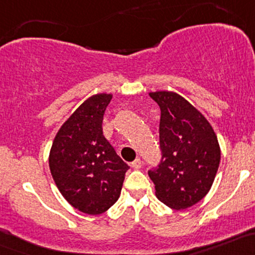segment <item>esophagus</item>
<instances>
[{"instance_id":"1","label":"esophagus","mask_w":255,"mask_h":255,"mask_svg":"<svg viewBox=\"0 0 255 255\" xmlns=\"http://www.w3.org/2000/svg\"><path fill=\"white\" fill-rule=\"evenodd\" d=\"M130 167L134 169H139L141 167V159L140 158H135L134 161L130 163Z\"/></svg>"}]
</instances>
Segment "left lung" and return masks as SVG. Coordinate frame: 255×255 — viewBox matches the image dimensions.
<instances>
[{
    "label": "left lung",
    "instance_id": "1",
    "mask_svg": "<svg viewBox=\"0 0 255 255\" xmlns=\"http://www.w3.org/2000/svg\"><path fill=\"white\" fill-rule=\"evenodd\" d=\"M150 97L161 109V161L147 174L161 202L173 209L189 208L214 181L220 163L217 135L205 116L179 94L156 92Z\"/></svg>",
    "mask_w": 255,
    "mask_h": 255
}]
</instances>
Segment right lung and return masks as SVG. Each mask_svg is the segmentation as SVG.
Returning a JSON list of instances; mask_svg holds the SVG:
<instances>
[{"mask_svg": "<svg viewBox=\"0 0 255 255\" xmlns=\"http://www.w3.org/2000/svg\"><path fill=\"white\" fill-rule=\"evenodd\" d=\"M111 94H97L78 106L55 135L49 168L60 194L83 213H104L119 200L129 167L103 134Z\"/></svg>", "mask_w": 255, "mask_h": 255, "instance_id": "1", "label": "right lung"}]
</instances>
